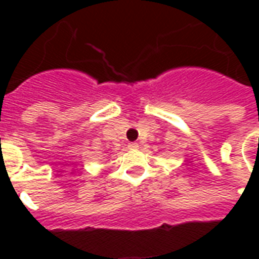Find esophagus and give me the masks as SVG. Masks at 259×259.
Listing matches in <instances>:
<instances>
[{"label":"esophagus","mask_w":259,"mask_h":259,"mask_svg":"<svg viewBox=\"0 0 259 259\" xmlns=\"http://www.w3.org/2000/svg\"><path fill=\"white\" fill-rule=\"evenodd\" d=\"M129 149H138V144L137 142H132V144H129Z\"/></svg>","instance_id":"1"}]
</instances>
